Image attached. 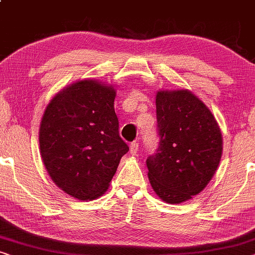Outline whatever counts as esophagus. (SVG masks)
Returning a JSON list of instances; mask_svg holds the SVG:
<instances>
[{
	"label": "esophagus",
	"instance_id": "obj_1",
	"mask_svg": "<svg viewBox=\"0 0 255 255\" xmlns=\"http://www.w3.org/2000/svg\"><path fill=\"white\" fill-rule=\"evenodd\" d=\"M137 151H138V143L134 141L130 143V145H129V152L131 153V155H137Z\"/></svg>",
	"mask_w": 255,
	"mask_h": 255
}]
</instances>
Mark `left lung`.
<instances>
[{
    "instance_id": "1",
    "label": "left lung",
    "mask_w": 255,
    "mask_h": 255,
    "mask_svg": "<svg viewBox=\"0 0 255 255\" xmlns=\"http://www.w3.org/2000/svg\"><path fill=\"white\" fill-rule=\"evenodd\" d=\"M158 149L146 159L153 191L167 203H181L203 191L223 150L220 127L209 109L188 90L156 96Z\"/></svg>"
}]
</instances>
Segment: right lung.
<instances>
[{"label": "right lung", "mask_w": 255, "mask_h": 255, "mask_svg": "<svg viewBox=\"0 0 255 255\" xmlns=\"http://www.w3.org/2000/svg\"><path fill=\"white\" fill-rule=\"evenodd\" d=\"M116 90L95 80L63 89L42 116L39 144L54 184L78 200L104 194L128 152L114 111Z\"/></svg>", "instance_id": "right-lung-1"}]
</instances>
